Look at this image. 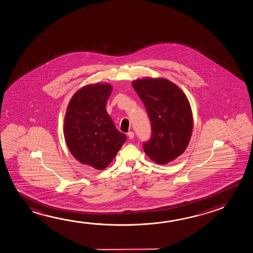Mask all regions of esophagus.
<instances>
[{
	"instance_id": "obj_1",
	"label": "esophagus",
	"mask_w": 253,
	"mask_h": 253,
	"mask_svg": "<svg viewBox=\"0 0 253 253\" xmlns=\"http://www.w3.org/2000/svg\"><path fill=\"white\" fill-rule=\"evenodd\" d=\"M127 135H128L129 139H131V140L134 137V133H133V132H132V131H131V132H128V133H127Z\"/></svg>"
}]
</instances>
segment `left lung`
I'll return each instance as SVG.
<instances>
[{
	"mask_svg": "<svg viewBox=\"0 0 253 253\" xmlns=\"http://www.w3.org/2000/svg\"><path fill=\"white\" fill-rule=\"evenodd\" d=\"M145 106L151 136L143 150L152 161L166 165L177 159L189 145L193 118L182 90L166 79L145 78L132 83Z\"/></svg>",
	"mask_w": 253,
	"mask_h": 253,
	"instance_id": "8db88e82",
	"label": "left lung"
}]
</instances>
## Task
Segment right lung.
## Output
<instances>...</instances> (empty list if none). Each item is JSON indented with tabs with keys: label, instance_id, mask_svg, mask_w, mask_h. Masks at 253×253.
Returning <instances> with one entry per match:
<instances>
[{
	"label": "right lung",
	"instance_id": "obj_1",
	"mask_svg": "<svg viewBox=\"0 0 253 253\" xmlns=\"http://www.w3.org/2000/svg\"><path fill=\"white\" fill-rule=\"evenodd\" d=\"M112 87L106 83L83 86L70 100L64 133L70 152L81 163L103 170L126 140L106 111Z\"/></svg>",
	"mask_w": 253,
	"mask_h": 253
}]
</instances>
